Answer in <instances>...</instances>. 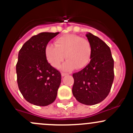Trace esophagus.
I'll return each instance as SVG.
<instances>
[{
    "instance_id": "esophagus-1",
    "label": "esophagus",
    "mask_w": 133,
    "mask_h": 133,
    "mask_svg": "<svg viewBox=\"0 0 133 133\" xmlns=\"http://www.w3.org/2000/svg\"><path fill=\"white\" fill-rule=\"evenodd\" d=\"M61 75L62 76H65V75H68V73H62Z\"/></svg>"
}]
</instances>
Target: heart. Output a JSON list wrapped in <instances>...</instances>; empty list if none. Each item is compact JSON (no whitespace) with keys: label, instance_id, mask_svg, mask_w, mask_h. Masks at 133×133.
I'll return each instance as SVG.
<instances>
[{"label":"heart","instance_id":"1","mask_svg":"<svg viewBox=\"0 0 133 133\" xmlns=\"http://www.w3.org/2000/svg\"><path fill=\"white\" fill-rule=\"evenodd\" d=\"M55 45L48 44L45 48V58L53 68H59L65 57L67 60L61 68L67 71L75 67L84 68L90 61L91 45L86 38L74 34L65 35L56 38Z\"/></svg>","mask_w":133,"mask_h":133}]
</instances>
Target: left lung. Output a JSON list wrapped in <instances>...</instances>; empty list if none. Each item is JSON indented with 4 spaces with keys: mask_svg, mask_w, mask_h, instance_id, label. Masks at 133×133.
Here are the masks:
<instances>
[{
    "mask_svg": "<svg viewBox=\"0 0 133 133\" xmlns=\"http://www.w3.org/2000/svg\"><path fill=\"white\" fill-rule=\"evenodd\" d=\"M91 45L90 62L73 73L72 92L80 103L88 105L98 104L108 96L114 80V60L109 47L96 36L88 33Z\"/></svg>",
    "mask_w": 133,
    "mask_h": 133,
    "instance_id": "left-lung-1",
    "label": "left lung"
}]
</instances>
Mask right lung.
Masks as SVG:
<instances>
[{
	"label": "right lung",
	"mask_w": 133,
	"mask_h": 133,
	"mask_svg": "<svg viewBox=\"0 0 133 133\" xmlns=\"http://www.w3.org/2000/svg\"><path fill=\"white\" fill-rule=\"evenodd\" d=\"M58 33L43 32L33 36L18 52L17 84L25 100L33 105L46 106L57 98L61 74L48 63L45 48Z\"/></svg>",
	"instance_id": "add662e5"
}]
</instances>
